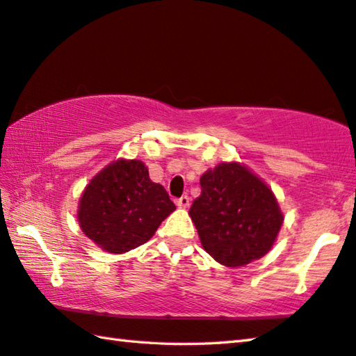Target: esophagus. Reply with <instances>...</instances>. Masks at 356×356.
<instances>
[{
  "label": "esophagus",
  "mask_w": 356,
  "mask_h": 356,
  "mask_svg": "<svg viewBox=\"0 0 356 356\" xmlns=\"http://www.w3.org/2000/svg\"><path fill=\"white\" fill-rule=\"evenodd\" d=\"M176 205H177L179 208H188V207H190V197H188V196H182V197L176 199Z\"/></svg>",
  "instance_id": "esophagus-1"
}]
</instances>
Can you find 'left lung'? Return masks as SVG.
Here are the masks:
<instances>
[{
  "label": "left lung",
  "instance_id": "1",
  "mask_svg": "<svg viewBox=\"0 0 356 356\" xmlns=\"http://www.w3.org/2000/svg\"><path fill=\"white\" fill-rule=\"evenodd\" d=\"M190 216L202 247L222 266L242 267L270 252L282 225L275 194L239 163H220L200 177Z\"/></svg>",
  "mask_w": 356,
  "mask_h": 356
}]
</instances>
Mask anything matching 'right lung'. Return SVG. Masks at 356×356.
Segmentation results:
<instances>
[{
	"label": "right lung",
	"mask_w": 356,
	"mask_h": 356,
	"mask_svg": "<svg viewBox=\"0 0 356 356\" xmlns=\"http://www.w3.org/2000/svg\"><path fill=\"white\" fill-rule=\"evenodd\" d=\"M174 210L168 193L151 182L140 160H117L86 186L79 222L97 245L109 253H124L149 241Z\"/></svg>",
	"instance_id": "obj_1"
}]
</instances>
